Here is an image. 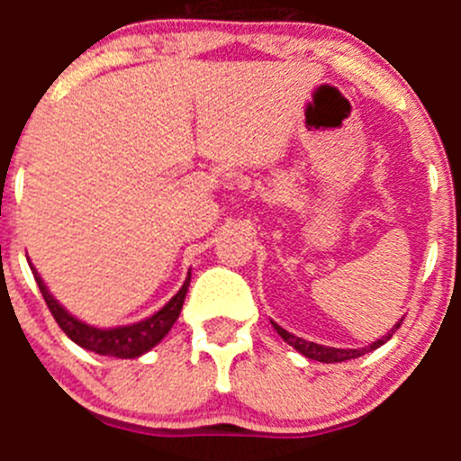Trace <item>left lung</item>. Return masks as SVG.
Listing matches in <instances>:
<instances>
[{"label": "left lung", "instance_id": "1", "mask_svg": "<svg viewBox=\"0 0 461 461\" xmlns=\"http://www.w3.org/2000/svg\"><path fill=\"white\" fill-rule=\"evenodd\" d=\"M402 323H403V319L399 321V323H394V328L390 330V332L385 334V337H381L379 341L370 343L368 348H361V350H339V348L319 346V343L305 341V339H301V337H294V334H290V332H287V330H283L281 325H276V323H272V325H274V328H276V332L281 334V339H285V341L290 343V346L294 348V350H299L301 355H305V357H308V359H314V361H323V364H339V361L357 359V357L366 355V352H368V350H375V348L384 346V343L388 341L390 337H393V332H394V330H397V328H402Z\"/></svg>", "mask_w": 461, "mask_h": 461}]
</instances>
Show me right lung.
Instances as JSON below:
<instances>
[{
	"label": "right lung",
	"mask_w": 461,
	"mask_h": 461,
	"mask_svg": "<svg viewBox=\"0 0 461 461\" xmlns=\"http://www.w3.org/2000/svg\"><path fill=\"white\" fill-rule=\"evenodd\" d=\"M32 276H35L37 287H40L41 296H44L53 319L58 321L59 328L64 330V334H67L73 343H77V346L85 348V350L97 352V355H106V357H118V359H133V357H140L147 350H151L156 343H160L162 339H165V334L169 332L171 325H174L176 319H178L180 310H183L185 294H187L189 281H192V272H189L187 281L183 283L178 294H176L165 308L158 310L153 317L144 319L140 323L124 325V328L100 330V328H91V325L82 323V321L71 317V314H68L67 310L53 299V294L46 290L44 281L37 276L35 269H32Z\"/></svg>",
	"instance_id": "right-lung-1"
}]
</instances>
